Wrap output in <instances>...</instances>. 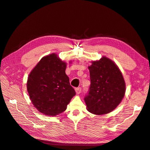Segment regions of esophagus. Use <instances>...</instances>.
Segmentation results:
<instances>
[{
	"label": "esophagus",
	"mask_w": 150,
	"mask_h": 150,
	"mask_svg": "<svg viewBox=\"0 0 150 150\" xmlns=\"http://www.w3.org/2000/svg\"><path fill=\"white\" fill-rule=\"evenodd\" d=\"M75 91H76V94H80L81 92V88H77L75 89Z\"/></svg>",
	"instance_id": "34e87169"
}]
</instances>
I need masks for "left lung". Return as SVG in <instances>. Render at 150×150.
I'll use <instances>...</instances> for the list:
<instances>
[{
    "label": "left lung",
    "instance_id": "8db88e82",
    "mask_svg": "<svg viewBox=\"0 0 150 150\" xmlns=\"http://www.w3.org/2000/svg\"><path fill=\"white\" fill-rule=\"evenodd\" d=\"M91 85L84 101L89 112L105 115L119 105L126 91L123 76L115 63L106 57L88 67Z\"/></svg>",
    "mask_w": 150,
    "mask_h": 150
}]
</instances>
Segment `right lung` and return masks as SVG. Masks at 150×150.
<instances>
[{
	"mask_svg": "<svg viewBox=\"0 0 150 150\" xmlns=\"http://www.w3.org/2000/svg\"><path fill=\"white\" fill-rule=\"evenodd\" d=\"M66 63L56 54L43 57L29 75L27 89L34 107L47 116L64 111L76 92L66 74Z\"/></svg>",
	"mask_w": 150,
	"mask_h": 150,
	"instance_id": "obj_1",
	"label": "right lung"
}]
</instances>
